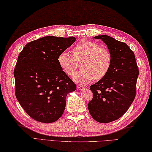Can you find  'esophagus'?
<instances>
[{
	"label": "esophagus",
	"instance_id": "1",
	"mask_svg": "<svg viewBox=\"0 0 152 152\" xmlns=\"http://www.w3.org/2000/svg\"><path fill=\"white\" fill-rule=\"evenodd\" d=\"M77 90H83L84 89V87L83 86H82V85H77Z\"/></svg>",
	"mask_w": 152,
	"mask_h": 152
}]
</instances>
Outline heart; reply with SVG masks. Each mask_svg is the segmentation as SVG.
Masks as SVG:
<instances>
[{
	"instance_id": "heart-1",
	"label": "heart",
	"mask_w": 152,
	"mask_h": 152,
	"mask_svg": "<svg viewBox=\"0 0 152 152\" xmlns=\"http://www.w3.org/2000/svg\"><path fill=\"white\" fill-rule=\"evenodd\" d=\"M73 55L62 51L58 57L61 68L69 76L75 74L77 63L83 59L80 65L83 69L73 76V80L80 84L90 83L94 79L103 78L112 65V55L108 49L101 48L97 43L88 40H82L74 46Z\"/></svg>"
}]
</instances>
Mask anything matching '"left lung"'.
Masks as SVG:
<instances>
[{
    "label": "left lung",
    "instance_id": "obj_1",
    "mask_svg": "<svg viewBox=\"0 0 152 152\" xmlns=\"http://www.w3.org/2000/svg\"><path fill=\"white\" fill-rule=\"evenodd\" d=\"M94 38L106 44L112 62L108 73L90 86L94 95L88 107L96 121L108 123L123 116L134 101L139 69L134 53L126 44L105 35Z\"/></svg>",
    "mask_w": 152,
    "mask_h": 152
}]
</instances>
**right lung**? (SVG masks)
<instances>
[{
    "mask_svg": "<svg viewBox=\"0 0 152 152\" xmlns=\"http://www.w3.org/2000/svg\"><path fill=\"white\" fill-rule=\"evenodd\" d=\"M76 38L46 36L28 43L14 69L15 96L26 112L40 123L60 118L66 97L76 85L59 66L58 57Z\"/></svg>",
    "mask_w": 152,
    "mask_h": 152,
    "instance_id": "right-lung-1",
    "label": "right lung"
}]
</instances>
